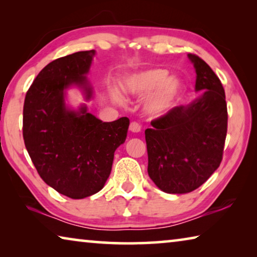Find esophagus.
Wrapping results in <instances>:
<instances>
[{
    "instance_id": "1",
    "label": "esophagus",
    "mask_w": 257,
    "mask_h": 257,
    "mask_svg": "<svg viewBox=\"0 0 257 257\" xmlns=\"http://www.w3.org/2000/svg\"><path fill=\"white\" fill-rule=\"evenodd\" d=\"M129 130L132 133L137 134V133H141L142 127H141V124L137 123V122H132V123H130V125H129Z\"/></svg>"
}]
</instances>
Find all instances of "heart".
Wrapping results in <instances>:
<instances>
[{
  "label": "heart",
  "instance_id": "b5f03b06",
  "mask_svg": "<svg viewBox=\"0 0 257 257\" xmlns=\"http://www.w3.org/2000/svg\"><path fill=\"white\" fill-rule=\"evenodd\" d=\"M168 70L161 68L135 72L125 78L121 88L130 97L147 96L143 104L144 112L152 118H161L176 105L184 89L181 79L176 76H168ZM111 96L115 103H123L118 90L112 89Z\"/></svg>",
  "mask_w": 257,
  "mask_h": 257
}]
</instances>
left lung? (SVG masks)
Returning a JSON list of instances; mask_svg holds the SVG:
<instances>
[{
    "mask_svg": "<svg viewBox=\"0 0 257 257\" xmlns=\"http://www.w3.org/2000/svg\"><path fill=\"white\" fill-rule=\"evenodd\" d=\"M201 95L151 122L145 130L147 172L168 194H187L202 186L222 160L228 112L222 84L210 66L188 54Z\"/></svg>",
    "mask_w": 257,
    "mask_h": 257,
    "instance_id": "obj_1",
    "label": "left lung"
}]
</instances>
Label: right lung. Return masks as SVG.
Wrapping results in <instances>:
<instances>
[{
  "instance_id": "obj_1",
  "label": "right lung",
  "mask_w": 257,
  "mask_h": 257,
  "mask_svg": "<svg viewBox=\"0 0 257 257\" xmlns=\"http://www.w3.org/2000/svg\"><path fill=\"white\" fill-rule=\"evenodd\" d=\"M95 50L56 59L38 73L24 104L26 149L43 180L73 199L98 193L111 173L114 152L127 138L129 119L103 122L86 103L75 108L68 90L78 88L86 102L94 87L87 78Z\"/></svg>"
}]
</instances>
